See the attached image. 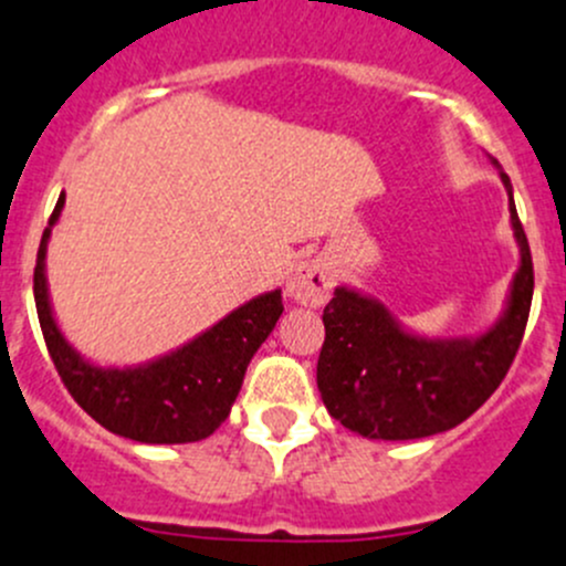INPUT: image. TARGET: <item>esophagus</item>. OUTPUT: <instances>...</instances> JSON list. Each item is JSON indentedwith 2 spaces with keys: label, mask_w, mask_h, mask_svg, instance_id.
Segmentation results:
<instances>
[{
  "label": "esophagus",
  "mask_w": 566,
  "mask_h": 566,
  "mask_svg": "<svg viewBox=\"0 0 566 566\" xmlns=\"http://www.w3.org/2000/svg\"><path fill=\"white\" fill-rule=\"evenodd\" d=\"M331 287H334V273L323 260H306L295 265L287 282V298L295 304L319 310L325 301L331 298Z\"/></svg>",
  "instance_id": "1"
}]
</instances>
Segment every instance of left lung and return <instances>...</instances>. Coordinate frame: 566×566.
I'll use <instances>...</instances> for the list:
<instances>
[{
  "label": "left lung",
  "instance_id": "obj_1",
  "mask_svg": "<svg viewBox=\"0 0 566 566\" xmlns=\"http://www.w3.org/2000/svg\"><path fill=\"white\" fill-rule=\"evenodd\" d=\"M499 175L521 260L493 325L473 336H427L373 295L347 284L334 290L323 312L317 389L342 427L369 441L430 438L465 421L501 386L528 323L534 265L512 182L501 167Z\"/></svg>",
  "mask_w": 566,
  "mask_h": 566
}]
</instances>
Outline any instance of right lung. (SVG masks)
Segmentation results:
<instances>
[{"label":"right lung","instance_id":"obj_1","mask_svg":"<svg viewBox=\"0 0 566 566\" xmlns=\"http://www.w3.org/2000/svg\"><path fill=\"white\" fill-rule=\"evenodd\" d=\"M62 208L65 197L56 199L35 265L38 319L62 384L114 436L139 443H193L213 436L230 416L249 361L282 317V290L256 295L150 361L128 367L95 364L65 339L51 306L45 254Z\"/></svg>","mask_w":566,"mask_h":566}]
</instances>
